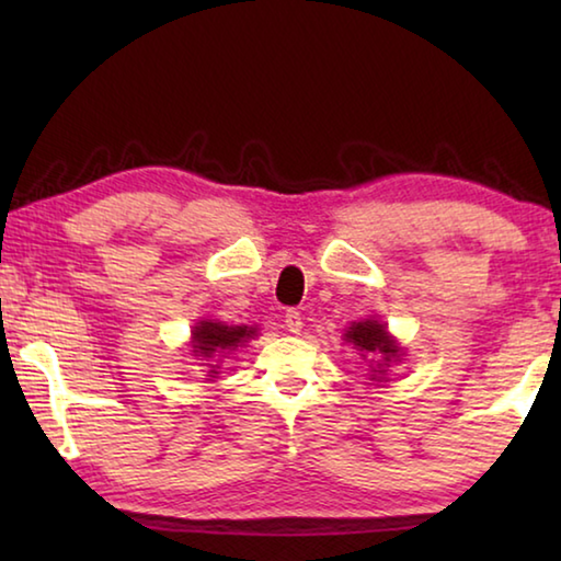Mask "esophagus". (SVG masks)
<instances>
[{"instance_id":"34e87169","label":"esophagus","mask_w":561,"mask_h":561,"mask_svg":"<svg viewBox=\"0 0 561 561\" xmlns=\"http://www.w3.org/2000/svg\"><path fill=\"white\" fill-rule=\"evenodd\" d=\"M284 327H287V331H291V334H299V331H301V314L297 309H287V314H284Z\"/></svg>"}]
</instances>
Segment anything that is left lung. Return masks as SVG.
Here are the masks:
<instances>
[{
	"label": "left lung",
	"instance_id": "obj_1",
	"mask_svg": "<svg viewBox=\"0 0 561 561\" xmlns=\"http://www.w3.org/2000/svg\"><path fill=\"white\" fill-rule=\"evenodd\" d=\"M346 341H351L358 351L364 354H381L383 360H391L398 356V346L393 344V339L388 336V331L383 324L378 321H358V324L351 327L346 331ZM388 364H376V368H383ZM378 376H383V371H376Z\"/></svg>",
	"mask_w": 561,
	"mask_h": 561
}]
</instances>
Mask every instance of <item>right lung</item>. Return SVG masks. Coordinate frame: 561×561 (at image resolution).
<instances>
[{"label":"right lung","instance_id":"obj_1","mask_svg":"<svg viewBox=\"0 0 561 561\" xmlns=\"http://www.w3.org/2000/svg\"><path fill=\"white\" fill-rule=\"evenodd\" d=\"M254 329L250 327H225L220 321H203V324L195 327L193 331L195 356L213 358V354H217V351H230L234 346H240L242 341L250 339ZM210 374H217V371H210Z\"/></svg>","mask_w":561,"mask_h":561}]
</instances>
